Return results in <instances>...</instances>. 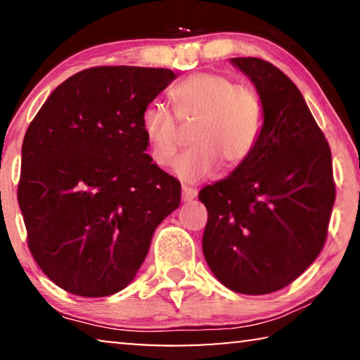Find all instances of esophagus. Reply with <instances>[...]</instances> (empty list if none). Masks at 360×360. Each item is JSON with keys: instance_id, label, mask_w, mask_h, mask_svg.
<instances>
[{"instance_id": "1", "label": "esophagus", "mask_w": 360, "mask_h": 360, "mask_svg": "<svg viewBox=\"0 0 360 360\" xmlns=\"http://www.w3.org/2000/svg\"><path fill=\"white\" fill-rule=\"evenodd\" d=\"M195 197H197L195 189H192V187H187V186L182 187V200L191 202V200H194Z\"/></svg>"}]
</instances>
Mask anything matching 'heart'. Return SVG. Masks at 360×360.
Returning a JSON list of instances; mask_svg holds the SVG:
<instances>
[{
	"label": "heart",
	"mask_w": 360,
	"mask_h": 360,
	"mask_svg": "<svg viewBox=\"0 0 360 360\" xmlns=\"http://www.w3.org/2000/svg\"><path fill=\"white\" fill-rule=\"evenodd\" d=\"M169 99L176 115L163 104L148 103L140 114V130L151 160L168 168L178 153V120H195L189 135L192 146L174 165L181 181H204L215 174L219 165L229 173L240 169L259 145L266 109L252 86L236 84L219 72H197L173 86Z\"/></svg>",
	"instance_id": "b5f03b06"
}]
</instances>
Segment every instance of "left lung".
Instances as JSON below:
<instances>
[{
	"label": "left lung",
	"instance_id": "obj_1",
	"mask_svg": "<svg viewBox=\"0 0 360 360\" xmlns=\"http://www.w3.org/2000/svg\"><path fill=\"white\" fill-rule=\"evenodd\" d=\"M266 109L261 141L229 178L207 186L202 251L225 287L264 295L287 287L320 255L336 199L330 145L293 81L255 57L231 58Z\"/></svg>",
	"mask_w": 360,
	"mask_h": 360
}]
</instances>
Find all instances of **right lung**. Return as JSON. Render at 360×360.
<instances>
[{
    "label": "right lung",
    "mask_w": 360,
    "mask_h": 360,
    "mask_svg": "<svg viewBox=\"0 0 360 360\" xmlns=\"http://www.w3.org/2000/svg\"><path fill=\"white\" fill-rule=\"evenodd\" d=\"M176 75L94 67L63 81L22 141L18 202L45 276L79 297L134 281L151 236L179 207V181L145 153L140 114Z\"/></svg>",
    "instance_id": "1"
}]
</instances>
